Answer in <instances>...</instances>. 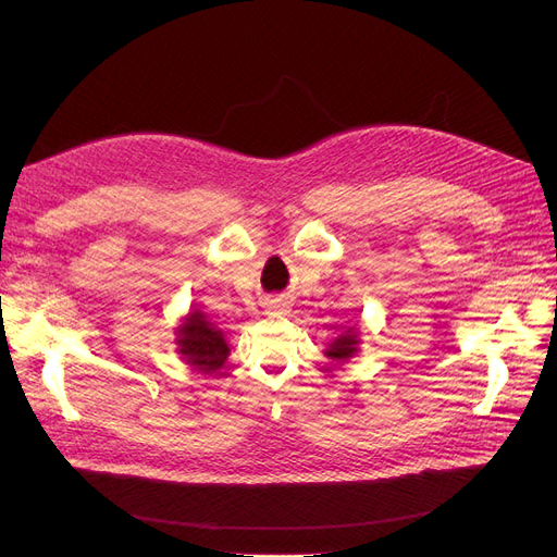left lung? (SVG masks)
<instances>
[{
  "label": "left lung",
  "mask_w": 557,
  "mask_h": 557,
  "mask_svg": "<svg viewBox=\"0 0 557 557\" xmlns=\"http://www.w3.org/2000/svg\"><path fill=\"white\" fill-rule=\"evenodd\" d=\"M360 344H362L360 342V327L352 325V327H348L346 332H342L339 336H336L334 342L327 344L325 358L336 362V364H344V362H348V360H352V358L358 356Z\"/></svg>",
  "instance_id": "left-lung-1"
}]
</instances>
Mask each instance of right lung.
Returning <instances> with one entry per match:
<instances>
[{"label":"right lung","instance_id":"right-lung-1","mask_svg":"<svg viewBox=\"0 0 557 557\" xmlns=\"http://www.w3.org/2000/svg\"><path fill=\"white\" fill-rule=\"evenodd\" d=\"M176 334V352L183 362L199 374H215L223 369L230 356V344L225 334L218 330L199 309H190L181 318Z\"/></svg>","mask_w":557,"mask_h":557}]
</instances>
